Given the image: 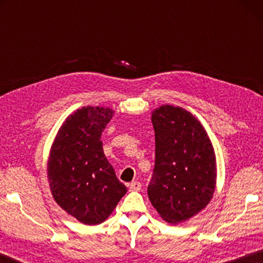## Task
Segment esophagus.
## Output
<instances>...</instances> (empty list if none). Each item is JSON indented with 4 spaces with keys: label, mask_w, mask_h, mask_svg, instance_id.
Returning <instances> with one entry per match:
<instances>
[{
    "label": "esophagus",
    "mask_w": 263,
    "mask_h": 263,
    "mask_svg": "<svg viewBox=\"0 0 263 263\" xmlns=\"http://www.w3.org/2000/svg\"><path fill=\"white\" fill-rule=\"evenodd\" d=\"M128 189H130V191H139L141 189V183L138 181L131 182V183L128 184Z\"/></svg>",
    "instance_id": "esophagus-1"
}]
</instances>
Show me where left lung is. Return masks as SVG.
I'll use <instances>...</instances> for the list:
<instances>
[{"instance_id": "8db88e82", "label": "left lung", "mask_w": 263, "mask_h": 263, "mask_svg": "<svg viewBox=\"0 0 263 263\" xmlns=\"http://www.w3.org/2000/svg\"><path fill=\"white\" fill-rule=\"evenodd\" d=\"M155 164L147 194L162 219L188 220L211 201L216 155L206 131L189 111L162 105L152 112Z\"/></svg>"}]
</instances>
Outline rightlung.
Instances as JSON below:
<instances>
[{
    "label": "right lung",
    "mask_w": 263,
    "mask_h": 263,
    "mask_svg": "<svg viewBox=\"0 0 263 263\" xmlns=\"http://www.w3.org/2000/svg\"><path fill=\"white\" fill-rule=\"evenodd\" d=\"M112 116V110L102 106L77 110L59 128L48 158L53 198L86 225L103 222L127 191L102 146V132Z\"/></svg>",
    "instance_id": "obj_1"
}]
</instances>
